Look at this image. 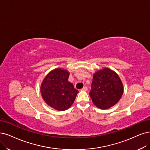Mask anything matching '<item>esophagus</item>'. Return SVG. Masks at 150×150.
<instances>
[{"mask_svg":"<svg viewBox=\"0 0 150 150\" xmlns=\"http://www.w3.org/2000/svg\"><path fill=\"white\" fill-rule=\"evenodd\" d=\"M81 91H86L88 90V88L86 86H84L83 88H82V89L81 90Z\"/></svg>","mask_w":150,"mask_h":150,"instance_id":"1","label":"esophagus"}]
</instances>
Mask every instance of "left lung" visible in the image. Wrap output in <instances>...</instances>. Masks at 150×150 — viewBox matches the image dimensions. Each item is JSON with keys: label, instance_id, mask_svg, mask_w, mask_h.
<instances>
[{"label": "left lung", "instance_id": "left-lung-1", "mask_svg": "<svg viewBox=\"0 0 150 150\" xmlns=\"http://www.w3.org/2000/svg\"><path fill=\"white\" fill-rule=\"evenodd\" d=\"M90 96L93 104L101 109L113 106L122 96L124 88L118 75L108 68L93 75Z\"/></svg>", "mask_w": 150, "mask_h": 150}]
</instances>
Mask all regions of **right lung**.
Wrapping results in <instances>:
<instances>
[{"label": "right lung", "mask_w": 150, "mask_h": 150, "mask_svg": "<svg viewBox=\"0 0 150 150\" xmlns=\"http://www.w3.org/2000/svg\"><path fill=\"white\" fill-rule=\"evenodd\" d=\"M69 73L62 69H56L46 75L41 86L42 98L49 106L65 110L74 103L79 91L69 81Z\"/></svg>", "instance_id": "right-lung-1"}]
</instances>
